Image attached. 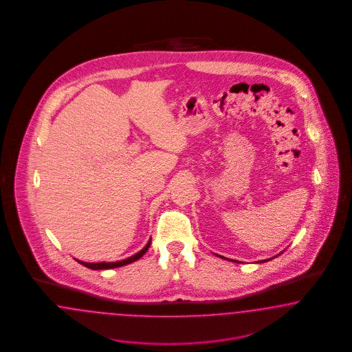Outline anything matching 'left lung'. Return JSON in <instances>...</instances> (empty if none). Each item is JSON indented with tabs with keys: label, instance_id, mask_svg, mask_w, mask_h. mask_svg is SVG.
<instances>
[{
	"label": "left lung",
	"instance_id": "left-lung-1",
	"mask_svg": "<svg viewBox=\"0 0 352 352\" xmlns=\"http://www.w3.org/2000/svg\"><path fill=\"white\" fill-rule=\"evenodd\" d=\"M262 262H266V261H262Z\"/></svg>",
	"mask_w": 352,
	"mask_h": 352
}]
</instances>
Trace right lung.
I'll return each instance as SVG.
<instances>
[{"label": "right lung", "instance_id": "right-lung-1", "mask_svg": "<svg viewBox=\"0 0 352 352\" xmlns=\"http://www.w3.org/2000/svg\"><path fill=\"white\" fill-rule=\"evenodd\" d=\"M149 245H151V241H148V244L144 246L135 256H130L128 259H124V261H120V262H111V263H107V262H102V263H87V262H81V261H78V262H80L82 266L91 268V270H108V268H116V267L125 266V265H129V263L137 261L140 256H143V254L148 250Z\"/></svg>", "mask_w": 352, "mask_h": 352}]
</instances>
